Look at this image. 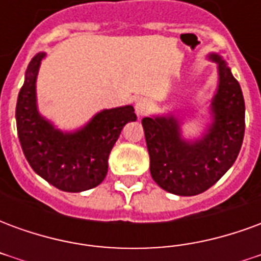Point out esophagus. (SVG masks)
Wrapping results in <instances>:
<instances>
[{"mask_svg":"<svg viewBox=\"0 0 261 261\" xmlns=\"http://www.w3.org/2000/svg\"><path fill=\"white\" fill-rule=\"evenodd\" d=\"M134 109H136V113L138 117H141L144 114L147 113L148 109H149V103H148L147 99H138L134 105Z\"/></svg>","mask_w":261,"mask_h":261,"instance_id":"esophagus-1","label":"esophagus"}]
</instances>
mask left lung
<instances>
[{
    "label": "left lung",
    "instance_id": "left-lung-1",
    "mask_svg": "<svg viewBox=\"0 0 261 261\" xmlns=\"http://www.w3.org/2000/svg\"><path fill=\"white\" fill-rule=\"evenodd\" d=\"M217 64L218 85L208 106L200 137L186 138L176 112L142 119L151 176L161 189L177 196H196L215 185L235 164L245 136V100L228 63L208 54Z\"/></svg>",
    "mask_w": 261,
    "mask_h": 261
}]
</instances>
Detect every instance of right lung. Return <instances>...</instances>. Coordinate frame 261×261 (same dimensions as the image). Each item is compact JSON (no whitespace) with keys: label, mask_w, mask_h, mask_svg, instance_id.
Here are the masks:
<instances>
[{"label":"right lung","mask_w":261,"mask_h":261,"mask_svg":"<svg viewBox=\"0 0 261 261\" xmlns=\"http://www.w3.org/2000/svg\"><path fill=\"white\" fill-rule=\"evenodd\" d=\"M44 51L28 65L16 102V128L26 161L37 175L63 192L99 186L108 175L109 155L127 123L136 121L131 105L97 112L72 131L56 127L37 108L36 81Z\"/></svg>","instance_id":"right-lung-1"}]
</instances>
